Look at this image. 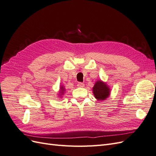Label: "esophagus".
Returning a JSON list of instances; mask_svg holds the SVG:
<instances>
[{
    "label": "esophagus",
    "mask_w": 156,
    "mask_h": 156,
    "mask_svg": "<svg viewBox=\"0 0 156 156\" xmlns=\"http://www.w3.org/2000/svg\"><path fill=\"white\" fill-rule=\"evenodd\" d=\"M77 87H79V88H83V87H84V84L83 83H81V82L78 83H77Z\"/></svg>",
    "instance_id": "34e87169"
}]
</instances>
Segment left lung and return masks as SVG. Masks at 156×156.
Wrapping results in <instances>:
<instances>
[{"mask_svg": "<svg viewBox=\"0 0 156 156\" xmlns=\"http://www.w3.org/2000/svg\"><path fill=\"white\" fill-rule=\"evenodd\" d=\"M109 88L101 81H97L93 87V93L98 100H105L109 95Z\"/></svg>", "mask_w": 156, "mask_h": 156, "instance_id": "obj_1", "label": "left lung"}]
</instances>
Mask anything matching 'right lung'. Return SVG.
<instances>
[{
    "mask_svg": "<svg viewBox=\"0 0 156 156\" xmlns=\"http://www.w3.org/2000/svg\"><path fill=\"white\" fill-rule=\"evenodd\" d=\"M60 91H62V92H62V94L63 93V92L64 91V88H63L62 87V88H61V90Z\"/></svg>",
    "mask_w": 156,
    "mask_h": 156,
    "instance_id": "1",
    "label": "right lung"
}]
</instances>
